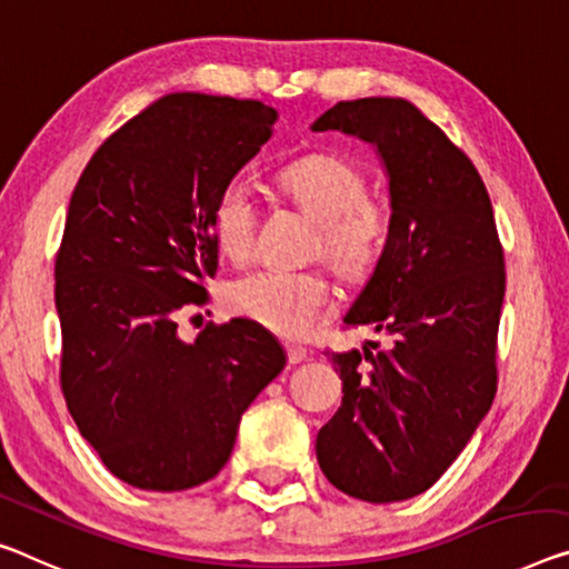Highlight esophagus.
Returning <instances> with one entry per match:
<instances>
[{
    "mask_svg": "<svg viewBox=\"0 0 569 569\" xmlns=\"http://www.w3.org/2000/svg\"><path fill=\"white\" fill-rule=\"evenodd\" d=\"M284 348H287V361H290L292 366L295 363H302L305 358H308V348H302V346H297V343H287Z\"/></svg>",
    "mask_w": 569,
    "mask_h": 569,
    "instance_id": "34e87169",
    "label": "esophagus"
}]
</instances>
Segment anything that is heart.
Returning a JSON list of instances; mask_svg holds the SVG:
<instances>
[{
    "label": "heart",
    "mask_w": 569,
    "mask_h": 569,
    "mask_svg": "<svg viewBox=\"0 0 569 569\" xmlns=\"http://www.w3.org/2000/svg\"><path fill=\"white\" fill-rule=\"evenodd\" d=\"M279 182L305 211L320 221L322 251L338 272L361 277L376 264L387 218L366 198V178L338 154H310L287 164ZM257 208L249 188L231 180L218 190L211 231L223 257L243 261L254 249ZM231 310L284 338L308 336L333 300L328 277L318 269L267 267L233 279L226 292Z\"/></svg>",
    "instance_id": "obj_1"
}]
</instances>
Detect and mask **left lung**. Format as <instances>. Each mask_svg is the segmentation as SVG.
<instances>
[{
	"instance_id": "left-lung-1",
	"label": "left lung",
	"mask_w": 569,
	"mask_h": 569,
	"mask_svg": "<svg viewBox=\"0 0 569 569\" xmlns=\"http://www.w3.org/2000/svg\"><path fill=\"white\" fill-rule=\"evenodd\" d=\"M312 132L369 142L389 180V233L346 326L391 338L328 353L343 401L315 452L338 491L405 501L456 460L496 395L506 272L473 162L405 99L338 101Z\"/></svg>"
}]
</instances>
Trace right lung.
<instances>
[{
    "mask_svg": "<svg viewBox=\"0 0 569 569\" xmlns=\"http://www.w3.org/2000/svg\"><path fill=\"white\" fill-rule=\"evenodd\" d=\"M274 121L261 101L170 93L117 129L73 190L56 259L60 387L103 466L142 491L211 480L287 363L247 318L178 336V315L203 308L218 269V190Z\"/></svg>",
    "mask_w": 569,
    "mask_h": 569,
    "instance_id": "obj_1",
    "label": "right lung"
}]
</instances>
